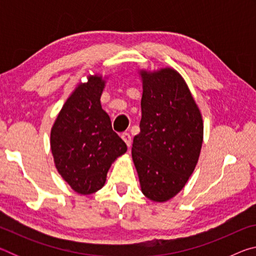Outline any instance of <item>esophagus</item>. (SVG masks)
Returning a JSON list of instances; mask_svg holds the SVG:
<instances>
[{"mask_svg":"<svg viewBox=\"0 0 256 256\" xmlns=\"http://www.w3.org/2000/svg\"><path fill=\"white\" fill-rule=\"evenodd\" d=\"M122 138H123V141L125 142V144H126V146H131V144H132V138H131V136H130V133H123L122 134Z\"/></svg>","mask_w":256,"mask_h":256,"instance_id":"esophagus-1","label":"esophagus"}]
</instances>
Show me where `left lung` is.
Here are the masks:
<instances>
[{
  "instance_id": "left-lung-1",
  "label": "left lung",
  "mask_w": 256,
  "mask_h": 256,
  "mask_svg": "<svg viewBox=\"0 0 256 256\" xmlns=\"http://www.w3.org/2000/svg\"><path fill=\"white\" fill-rule=\"evenodd\" d=\"M140 76L142 118L132 158L142 193L164 202L184 188L196 166L203 142L202 115L174 68L142 70Z\"/></svg>"
}]
</instances>
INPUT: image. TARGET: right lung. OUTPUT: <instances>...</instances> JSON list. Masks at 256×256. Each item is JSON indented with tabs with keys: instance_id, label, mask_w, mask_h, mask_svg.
I'll return each mask as SVG.
<instances>
[{
	"instance_id": "1",
	"label": "right lung",
	"mask_w": 256,
	"mask_h": 256,
	"mask_svg": "<svg viewBox=\"0 0 256 256\" xmlns=\"http://www.w3.org/2000/svg\"><path fill=\"white\" fill-rule=\"evenodd\" d=\"M104 88L100 76H90L78 86L50 131L56 170L72 190L84 196L102 188L110 164L128 150L102 108Z\"/></svg>"
}]
</instances>
